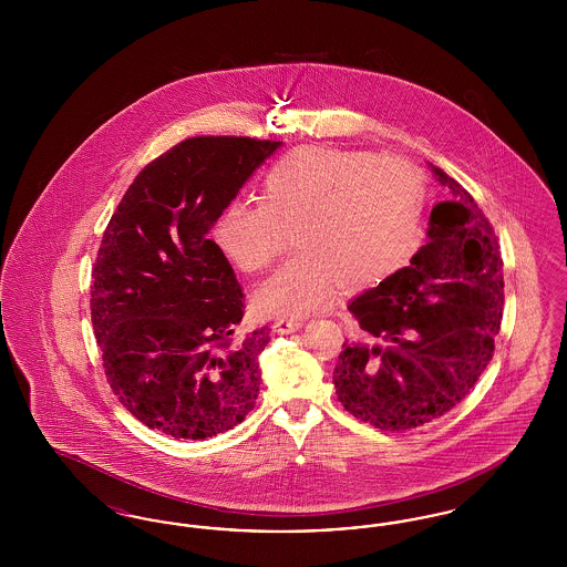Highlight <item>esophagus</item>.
<instances>
[{"instance_id":"34e87169","label":"esophagus","mask_w":567,"mask_h":567,"mask_svg":"<svg viewBox=\"0 0 567 567\" xmlns=\"http://www.w3.org/2000/svg\"><path fill=\"white\" fill-rule=\"evenodd\" d=\"M301 324L303 321H299V319H278V321H274L271 329H274V333L285 336V333H293Z\"/></svg>"}]
</instances>
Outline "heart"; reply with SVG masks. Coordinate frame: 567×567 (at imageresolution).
I'll return each instance as SVG.
<instances>
[{
    "label": "heart",
    "instance_id": "heart-1",
    "mask_svg": "<svg viewBox=\"0 0 567 567\" xmlns=\"http://www.w3.org/2000/svg\"><path fill=\"white\" fill-rule=\"evenodd\" d=\"M261 202L234 199L216 218L220 255L246 274L268 270L293 231L299 248L257 291L266 317H306L333 297L377 287L421 243L425 176L370 151L303 146L271 163Z\"/></svg>",
    "mask_w": 567,
    "mask_h": 567
}]
</instances>
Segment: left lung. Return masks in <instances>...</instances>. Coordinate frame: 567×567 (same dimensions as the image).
I'll use <instances>...</instances> for the list:
<instances>
[{
  "instance_id": "obj_1",
  "label": "left lung",
  "mask_w": 567,
  "mask_h": 567,
  "mask_svg": "<svg viewBox=\"0 0 567 567\" xmlns=\"http://www.w3.org/2000/svg\"><path fill=\"white\" fill-rule=\"evenodd\" d=\"M449 199L410 266L349 303L363 340L344 342L336 395L384 432L414 430L457 405L485 372L502 327L504 276L493 225L474 197L430 163Z\"/></svg>"
}]
</instances>
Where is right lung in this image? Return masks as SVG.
<instances>
[{
  "mask_svg": "<svg viewBox=\"0 0 567 567\" xmlns=\"http://www.w3.org/2000/svg\"><path fill=\"white\" fill-rule=\"evenodd\" d=\"M278 146L244 135L183 140L135 176L110 218L91 321L110 389L151 430L204 440L255 405L270 329L236 333L243 287L208 231Z\"/></svg>",
  "mask_w": 567,
  "mask_h": 567,
  "instance_id": "1",
  "label": "right lung"
}]
</instances>
